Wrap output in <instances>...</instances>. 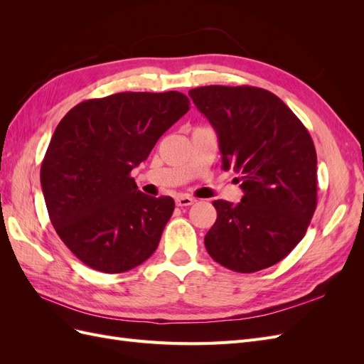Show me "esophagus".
Wrapping results in <instances>:
<instances>
[{
    "instance_id": "1",
    "label": "esophagus",
    "mask_w": 364,
    "mask_h": 364,
    "mask_svg": "<svg viewBox=\"0 0 364 364\" xmlns=\"http://www.w3.org/2000/svg\"><path fill=\"white\" fill-rule=\"evenodd\" d=\"M194 202H196V200L193 199V197H190V196L181 194V196L176 197V205H178V206H190V205H193Z\"/></svg>"
}]
</instances>
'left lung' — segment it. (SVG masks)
I'll return each mask as SVG.
<instances>
[{"label": "left lung", "instance_id": "8db88e82", "mask_svg": "<svg viewBox=\"0 0 364 364\" xmlns=\"http://www.w3.org/2000/svg\"><path fill=\"white\" fill-rule=\"evenodd\" d=\"M218 136L222 168L241 174L240 203L214 200L205 235L223 267L253 273L284 259L317 206V155L306 127L279 97L255 86H200L188 92Z\"/></svg>", "mask_w": 364, "mask_h": 364}]
</instances>
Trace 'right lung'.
Returning <instances> with one entry per match:
<instances>
[{
  "mask_svg": "<svg viewBox=\"0 0 364 364\" xmlns=\"http://www.w3.org/2000/svg\"><path fill=\"white\" fill-rule=\"evenodd\" d=\"M188 109L178 91L119 92L60 119L42 161V193L58 235L87 267L123 273L156 250L174 200L141 193L130 171Z\"/></svg>",
  "mask_w": 364,
  "mask_h": 364,
  "instance_id": "add662e5",
  "label": "right lung"
}]
</instances>
